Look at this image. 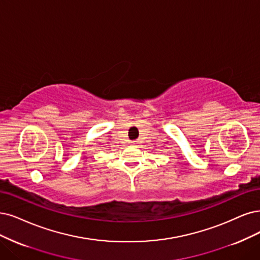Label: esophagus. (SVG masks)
<instances>
[{
  "mask_svg": "<svg viewBox=\"0 0 260 260\" xmlns=\"http://www.w3.org/2000/svg\"><path fill=\"white\" fill-rule=\"evenodd\" d=\"M132 145H133V146H138V145H139V141H138V140H134V141L132 142Z\"/></svg>",
  "mask_w": 260,
  "mask_h": 260,
  "instance_id": "esophagus-1",
  "label": "esophagus"
}]
</instances>
